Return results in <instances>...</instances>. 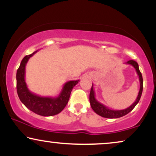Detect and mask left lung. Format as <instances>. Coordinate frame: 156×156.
I'll return each instance as SVG.
<instances>
[{
	"instance_id": "obj_1",
	"label": "left lung",
	"mask_w": 156,
	"mask_h": 156,
	"mask_svg": "<svg viewBox=\"0 0 156 156\" xmlns=\"http://www.w3.org/2000/svg\"><path fill=\"white\" fill-rule=\"evenodd\" d=\"M126 64L133 66V67L135 68L136 71L137 75L139 76V82H140V89H139V94H138L136 100V101L134 102L133 104L127 108L122 109V110H114V109H111L108 108L107 106H105V105H103V103H100L99 101H97L95 98V94H94V89H93L92 84V88H91L90 91V94H89V101H90V105L92 108L94 110V112H95L97 114H98V115L105 118H109V119H116V118L122 117L131 112V111L134 108V107H135L136 105H137V103H139L143 90L142 76H141V73L140 71H139V64H137L136 62H135V61L133 60H130L128 61V62H127Z\"/></svg>"
}]
</instances>
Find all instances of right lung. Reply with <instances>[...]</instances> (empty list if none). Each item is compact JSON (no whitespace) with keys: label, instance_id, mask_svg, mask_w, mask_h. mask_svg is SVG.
I'll use <instances>...</instances> for the list:
<instances>
[{"label":"right lung","instance_id":"add662e5","mask_svg":"<svg viewBox=\"0 0 156 156\" xmlns=\"http://www.w3.org/2000/svg\"><path fill=\"white\" fill-rule=\"evenodd\" d=\"M37 51H38L34 52L28 55H26L23 58L20 65L17 69L16 75L17 94L20 101L27 108L39 115L51 117L59 114L64 108L69 101L73 88L78 83L79 80H69L64 83L58 96L54 98L42 97L31 92L27 87L25 80L26 66L29 58Z\"/></svg>","mask_w":156,"mask_h":156}]
</instances>
